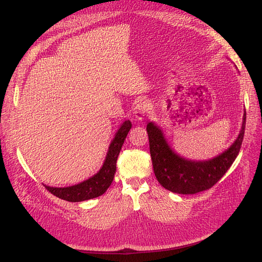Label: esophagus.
<instances>
[{"mask_svg": "<svg viewBox=\"0 0 262 262\" xmlns=\"http://www.w3.org/2000/svg\"><path fill=\"white\" fill-rule=\"evenodd\" d=\"M149 110V104L147 101H140L138 102V104L134 106V116H136L137 119H139V120H142L143 119L147 112Z\"/></svg>", "mask_w": 262, "mask_h": 262, "instance_id": "obj_1", "label": "esophagus"}]
</instances>
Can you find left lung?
Listing matches in <instances>:
<instances>
[{
    "label": "left lung",
    "mask_w": 262,
    "mask_h": 262,
    "mask_svg": "<svg viewBox=\"0 0 262 262\" xmlns=\"http://www.w3.org/2000/svg\"><path fill=\"white\" fill-rule=\"evenodd\" d=\"M246 125V112L242 131L226 152L207 162H191L176 155L166 143L162 131L148 122L149 153L157 181L171 192L194 194L212 188L224 176L239 153Z\"/></svg>",
    "instance_id": "left-lung-1"
}]
</instances>
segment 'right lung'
I'll use <instances>...</instances> for the list:
<instances>
[{
  "label": "right lung",
  "instance_id": "obj_1",
  "mask_svg": "<svg viewBox=\"0 0 262 262\" xmlns=\"http://www.w3.org/2000/svg\"><path fill=\"white\" fill-rule=\"evenodd\" d=\"M131 122L126 120L123 122L121 128L118 130L114 141L109 146V150L104 165H102L101 169L94 177L75 186L67 188H53L45 186L46 189L53 195L70 202L85 201L105 193L106 190L112 185L114 180L117 168V158L119 156V153H120V149L126 138V134L129 133L131 129Z\"/></svg>",
  "mask_w": 262,
  "mask_h": 262
}]
</instances>
